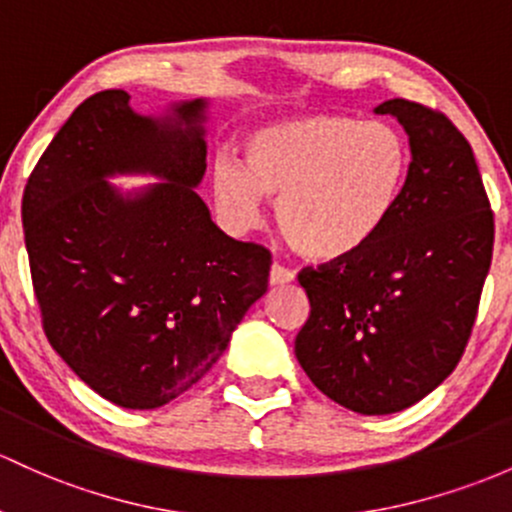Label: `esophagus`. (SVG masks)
<instances>
[{"label": "esophagus", "mask_w": 512, "mask_h": 512, "mask_svg": "<svg viewBox=\"0 0 512 512\" xmlns=\"http://www.w3.org/2000/svg\"><path fill=\"white\" fill-rule=\"evenodd\" d=\"M295 280V273L288 271V268L278 266V263H273L271 266V273H268V283L273 285V288H278V285H290Z\"/></svg>", "instance_id": "esophagus-1"}]
</instances>
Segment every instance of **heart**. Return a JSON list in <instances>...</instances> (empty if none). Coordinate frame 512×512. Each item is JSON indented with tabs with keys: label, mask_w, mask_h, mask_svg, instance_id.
I'll use <instances>...</instances> for the list:
<instances>
[{
	"label": "heart",
	"mask_w": 512,
	"mask_h": 512,
	"mask_svg": "<svg viewBox=\"0 0 512 512\" xmlns=\"http://www.w3.org/2000/svg\"><path fill=\"white\" fill-rule=\"evenodd\" d=\"M408 146L386 122L302 114L256 126L241 139V163L212 166V200L224 227H258L266 197L278 229L312 261H342L386 227L408 175Z\"/></svg>",
	"instance_id": "heart-1"
}]
</instances>
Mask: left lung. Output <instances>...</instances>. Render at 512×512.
<instances>
[{
	"instance_id": "obj_1",
	"label": "left lung",
	"mask_w": 512,
	"mask_h": 512,
	"mask_svg": "<svg viewBox=\"0 0 512 512\" xmlns=\"http://www.w3.org/2000/svg\"><path fill=\"white\" fill-rule=\"evenodd\" d=\"M373 112L408 134L403 192L371 244L298 276L310 317L295 356L334 403L390 415L459 364L491 268L493 212L474 151L444 114L400 97Z\"/></svg>"
}]
</instances>
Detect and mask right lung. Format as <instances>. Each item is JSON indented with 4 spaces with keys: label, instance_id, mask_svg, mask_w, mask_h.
Instances as JSON below:
<instances>
[{
    "label": "right lung",
    "instance_id": "right-lung-1",
    "mask_svg": "<svg viewBox=\"0 0 512 512\" xmlns=\"http://www.w3.org/2000/svg\"><path fill=\"white\" fill-rule=\"evenodd\" d=\"M129 92L87 97L21 200L43 329L109 403L153 410L195 386L268 290L271 254L227 236L197 195L210 100L139 114ZM117 174L158 184L122 191Z\"/></svg>",
    "mask_w": 512,
    "mask_h": 512
}]
</instances>
